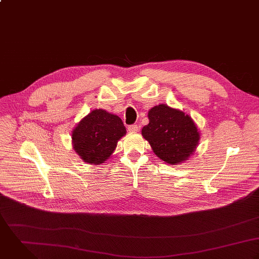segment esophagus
Returning a JSON list of instances; mask_svg holds the SVG:
<instances>
[{
    "label": "esophagus",
    "instance_id": "34e87169",
    "mask_svg": "<svg viewBox=\"0 0 259 259\" xmlns=\"http://www.w3.org/2000/svg\"><path fill=\"white\" fill-rule=\"evenodd\" d=\"M138 129H139V127H138L137 125H130V126L128 127V131H129L130 133H136V132L138 131Z\"/></svg>",
    "mask_w": 259,
    "mask_h": 259
}]
</instances>
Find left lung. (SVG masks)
I'll use <instances>...</instances> for the list:
<instances>
[{
  "mask_svg": "<svg viewBox=\"0 0 259 259\" xmlns=\"http://www.w3.org/2000/svg\"><path fill=\"white\" fill-rule=\"evenodd\" d=\"M148 119L141 133L159 159L169 165H178L194 154L200 132L188 114L159 104L148 111Z\"/></svg>",
  "mask_w": 259,
  "mask_h": 259,
  "instance_id": "obj_1",
  "label": "left lung"
}]
</instances>
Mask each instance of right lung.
Segmentation results:
<instances>
[{
  "mask_svg": "<svg viewBox=\"0 0 259 259\" xmlns=\"http://www.w3.org/2000/svg\"><path fill=\"white\" fill-rule=\"evenodd\" d=\"M125 135L126 128L119 116L95 109L73 129L72 145L85 163L99 165L111 157L118 141Z\"/></svg>",
  "mask_w": 259,
  "mask_h": 259,
  "instance_id": "right-lung-1",
  "label": "right lung"
}]
</instances>
